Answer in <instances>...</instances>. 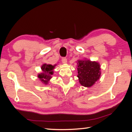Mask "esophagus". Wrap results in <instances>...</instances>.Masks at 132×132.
<instances>
[{
	"instance_id": "obj_1",
	"label": "esophagus",
	"mask_w": 132,
	"mask_h": 132,
	"mask_svg": "<svg viewBox=\"0 0 132 132\" xmlns=\"http://www.w3.org/2000/svg\"><path fill=\"white\" fill-rule=\"evenodd\" d=\"M62 62L63 64H66L67 63V59L66 58H62Z\"/></svg>"
}]
</instances>
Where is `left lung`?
<instances>
[{
  "label": "left lung",
  "mask_w": 132,
  "mask_h": 132,
  "mask_svg": "<svg viewBox=\"0 0 132 132\" xmlns=\"http://www.w3.org/2000/svg\"><path fill=\"white\" fill-rule=\"evenodd\" d=\"M78 78L80 84L86 87L94 85L100 78L101 71L98 62L85 58L78 60Z\"/></svg>",
  "instance_id": "left-lung-1"
}]
</instances>
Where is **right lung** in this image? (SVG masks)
Listing matches in <instances>:
<instances>
[{"label":"right lung","instance_id":"add662e5","mask_svg":"<svg viewBox=\"0 0 132 132\" xmlns=\"http://www.w3.org/2000/svg\"><path fill=\"white\" fill-rule=\"evenodd\" d=\"M57 64L52 65L47 64H43L41 68L42 72L37 75V77L43 84H48L50 79L52 78V75L53 74V70Z\"/></svg>","mask_w":132,"mask_h":132}]
</instances>
